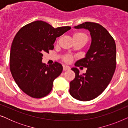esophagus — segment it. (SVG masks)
I'll return each mask as SVG.
<instances>
[{"instance_id": "esophagus-1", "label": "esophagus", "mask_w": 128, "mask_h": 128, "mask_svg": "<svg viewBox=\"0 0 128 128\" xmlns=\"http://www.w3.org/2000/svg\"><path fill=\"white\" fill-rule=\"evenodd\" d=\"M69 69H70V68L69 66H63V70H64V71L68 70H69Z\"/></svg>"}]
</instances>
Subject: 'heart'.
Masks as SVG:
<instances>
[{
	"mask_svg": "<svg viewBox=\"0 0 128 128\" xmlns=\"http://www.w3.org/2000/svg\"><path fill=\"white\" fill-rule=\"evenodd\" d=\"M74 40H87V36L82 32H77L73 34ZM63 60L66 63H69L72 60V56L70 55H66L62 58Z\"/></svg>",
	"mask_w": 128,
	"mask_h": 128,
	"instance_id": "1",
	"label": "heart"
}]
</instances>
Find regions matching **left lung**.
Here are the masks:
<instances>
[{
  "instance_id": "left-lung-1",
  "label": "left lung",
  "mask_w": 128,
  "mask_h": 128,
  "mask_svg": "<svg viewBox=\"0 0 128 128\" xmlns=\"http://www.w3.org/2000/svg\"><path fill=\"white\" fill-rule=\"evenodd\" d=\"M75 28L88 30L92 44L86 58L77 61L75 66L87 68L81 75L77 68H72L75 78L70 83V94L80 101H90L100 95L112 78L116 64V45L111 35L100 24L84 22Z\"/></svg>"
}]
</instances>
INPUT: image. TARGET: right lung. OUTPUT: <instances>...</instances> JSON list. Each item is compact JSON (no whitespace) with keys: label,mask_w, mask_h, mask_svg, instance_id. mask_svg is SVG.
<instances>
[{"label":"right lung","mask_w":128,"mask_h":128,"mask_svg":"<svg viewBox=\"0 0 128 128\" xmlns=\"http://www.w3.org/2000/svg\"><path fill=\"white\" fill-rule=\"evenodd\" d=\"M71 28H55L43 21H35L21 28L12 42L10 70L21 90L30 97L40 98L51 92L53 82L62 72L63 67L55 62L42 63L43 54L53 50L56 38Z\"/></svg>","instance_id":"obj_1"}]
</instances>
